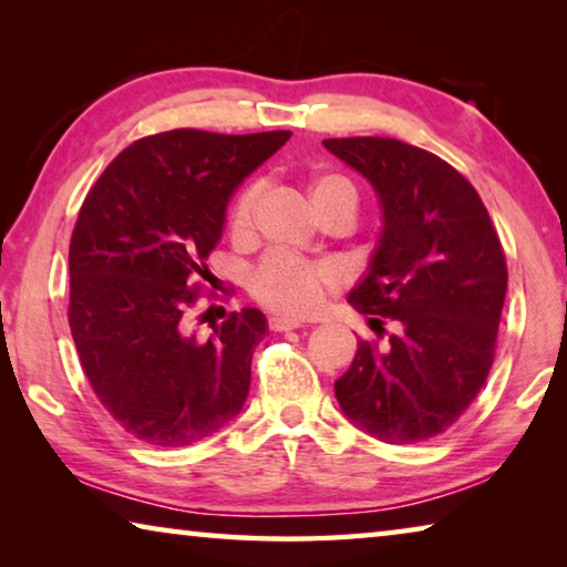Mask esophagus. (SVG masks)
<instances>
[{"instance_id": "34e87169", "label": "esophagus", "mask_w": 567, "mask_h": 567, "mask_svg": "<svg viewBox=\"0 0 567 567\" xmlns=\"http://www.w3.org/2000/svg\"><path fill=\"white\" fill-rule=\"evenodd\" d=\"M267 324H270V330H275V332H287V330L302 328L300 320H290V318H270V320H267Z\"/></svg>"}]
</instances>
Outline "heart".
<instances>
[{"mask_svg": "<svg viewBox=\"0 0 567 567\" xmlns=\"http://www.w3.org/2000/svg\"><path fill=\"white\" fill-rule=\"evenodd\" d=\"M307 192H310V203L318 215H324L338 205L358 209V192L350 185V179L334 175V172H322L312 177ZM257 199H260V185H247L229 205L227 229L229 237L239 245L252 239ZM334 287H338V270L332 265L302 262L285 255L265 257L249 277V292L255 300L285 318H305L318 310L322 297Z\"/></svg>", "mask_w": 567, "mask_h": 567, "instance_id": "b5f03b06", "label": "heart"}]
</instances>
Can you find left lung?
<instances>
[{
	"mask_svg": "<svg viewBox=\"0 0 567 567\" xmlns=\"http://www.w3.org/2000/svg\"><path fill=\"white\" fill-rule=\"evenodd\" d=\"M322 145L370 179L385 217L348 302L372 328L398 324L385 344L358 342L334 395L382 443H425L463 415L493 368L507 290L501 237L475 187L433 152L392 137Z\"/></svg>",
	"mask_w": 567,
	"mask_h": 567,
	"instance_id": "obj_1",
	"label": "left lung"
}]
</instances>
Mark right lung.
Wrapping results in <instances>:
<instances>
[{
  "label": "right lung",
  "instance_id": "right-lung-1",
  "mask_svg": "<svg viewBox=\"0 0 567 567\" xmlns=\"http://www.w3.org/2000/svg\"><path fill=\"white\" fill-rule=\"evenodd\" d=\"M292 132L169 130L132 142L84 197L70 243V330L104 410L142 443L182 447L243 410L260 310L189 332L227 199Z\"/></svg>",
  "mask_w": 567,
  "mask_h": 567
}]
</instances>
